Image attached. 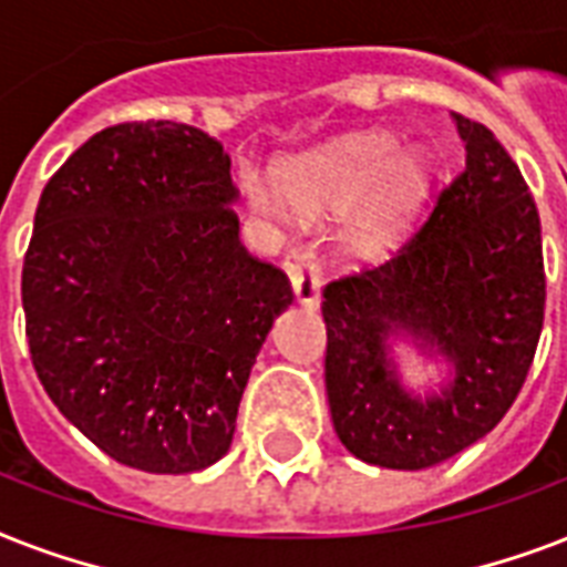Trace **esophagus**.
<instances>
[{
    "instance_id": "obj_1",
    "label": "esophagus",
    "mask_w": 567,
    "mask_h": 567,
    "mask_svg": "<svg viewBox=\"0 0 567 567\" xmlns=\"http://www.w3.org/2000/svg\"><path fill=\"white\" fill-rule=\"evenodd\" d=\"M285 274L291 279L293 297L306 309H318L320 306V288H323V279H320V265L311 249H291L285 256Z\"/></svg>"
}]
</instances>
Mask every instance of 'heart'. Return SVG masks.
Instances as JSON below:
<instances>
[{
    "label": "heart",
    "instance_id": "obj_1",
    "mask_svg": "<svg viewBox=\"0 0 567 567\" xmlns=\"http://www.w3.org/2000/svg\"><path fill=\"white\" fill-rule=\"evenodd\" d=\"M432 185L430 158L388 132H364L285 167L282 182L244 173L249 205L274 220L293 212L338 214L360 205L344 231L347 252L379 261L400 247Z\"/></svg>",
    "mask_w": 567,
    "mask_h": 567
}]
</instances>
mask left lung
I'll return each mask as SVG.
<instances>
[{
  "label": "left lung",
  "instance_id": "1",
  "mask_svg": "<svg viewBox=\"0 0 567 567\" xmlns=\"http://www.w3.org/2000/svg\"><path fill=\"white\" fill-rule=\"evenodd\" d=\"M465 171L385 265L323 288L327 396L355 458L423 471L456 456L515 403L545 323L542 223L518 164L453 114ZM445 364L430 395L405 389L393 341Z\"/></svg>",
  "mask_w": 567,
  "mask_h": 567
}]
</instances>
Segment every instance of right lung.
Listing matches in <instances>:
<instances>
[{
	"label": "right lung",
	"mask_w": 567,
	"mask_h": 567,
	"mask_svg": "<svg viewBox=\"0 0 567 567\" xmlns=\"http://www.w3.org/2000/svg\"><path fill=\"white\" fill-rule=\"evenodd\" d=\"M229 155L203 128H102L40 194L22 265L31 364L75 430L146 474L226 456L240 396L293 300L238 238Z\"/></svg>",
	"instance_id": "add662e5"
}]
</instances>
